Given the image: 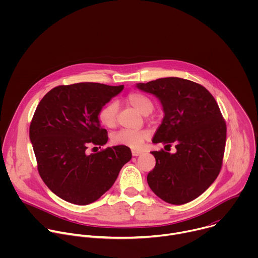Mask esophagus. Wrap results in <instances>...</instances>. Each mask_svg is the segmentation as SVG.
Returning <instances> with one entry per match:
<instances>
[{
  "label": "esophagus",
  "mask_w": 258,
  "mask_h": 258,
  "mask_svg": "<svg viewBox=\"0 0 258 258\" xmlns=\"http://www.w3.org/2000/svg\"><path fill=\"white\" fill-rule=\"evenodd\" d=\"M132 154H133V156H139L140 154H142V151H139V150H132Z\"/></svg>",
  "instance_id": "34e87169"
}]
</instances>
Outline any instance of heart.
Wrapping results in <instances>:
<instances>
[{
	"instance_id": "obj_1",
	"label": "heart",
	"mask_w": 258,
	"mask_h": 258,
	"mask_svg": "<svg viewBox=\"0 0 258 258\" xmlns=\"http://www.w3.org/2000/svg\"><path fill=\"white\" fill-rule=\"evenodd\" d=\"M126 102L143 115L149 114L154 108L151 99L142 93H131L126 97ZM117 103L109 102L100 109L98 114L99 120L106 127L113 128L117 123ZM148 137L149 132L145 130H120L112 136L111 140L117 145L128 146L131 148H138L145 140L148 139Z\"/></svg>"
}]
</instances>
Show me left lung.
<instances>
[{"label": "left lung", "mask_w": 258, "mask_h": 258, "mask_svg": "<svg viewBox=\"0 0 258 258\" xmlns=\"http://www.w3.org/2000/svg\"><path fill=\"white\" fill-rule=\"evenodd\" d=\"M156 96L164 117L152 142L175 145L176 152L152 151L156 165L147 175L163 201L180 205L205 192L223 164L227 126L213 96L201 85L179 78L137 84Z\"/></svg>", "instance_id": "8db88e82"}]
</instances>
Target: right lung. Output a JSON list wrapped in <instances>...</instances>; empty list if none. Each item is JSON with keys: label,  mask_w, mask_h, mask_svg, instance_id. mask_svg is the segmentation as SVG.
<instances>
[{"label": "right lung", "mask_w": 258, "mask_h": 258, "mask_svg": "<svg viewBox=\"0 0 258 258\" xmlns=\"http://www.w3.org/2000/svg\"><path fill=\"white\" fill-rule=\"evenodd\" d=\"M122 90L123 86L98 83L58 86L36 107L29 139L42 179L61 199L78 205L95 202L131 160V149L123 145L87 152L91 145L107 143V131L100 126L98 114Z\"/></svg>", "instance_id": "add662e5"}]
</instances>
